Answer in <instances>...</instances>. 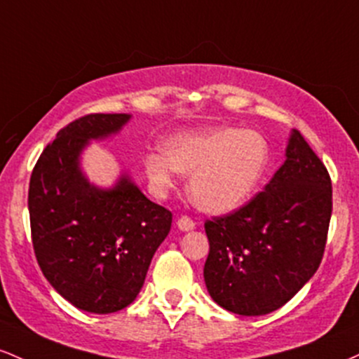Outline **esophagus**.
<instances>
[{"label":"esophagus","mask_w":359,"mask_h":359,"mask_svg":"<svg viewBox=\"0 0 359 359\" xmlns=\"http://www.w3.org/2000/svg\"><path fill=\"white\" fill-rule=\"evenodd\" d=\"M176 225H178L180 231H193V229H195V222H193L190 217L187 215H181Z\"/></svg>","instance_id":"obj_1"}]
</instances>
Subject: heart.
<instances>
[{
    "mask_svg": "<svg viewBox=\"0 0 359 359\" xmlns=\"http://www.w3.org/2000/svg\"><path fill=\"white\" fill-rule=\"evenodd\" d=\"M271 151L256 130L219 127L172 137L163 154H149L144 166L158 188H169L175 171L191 175L190 196L205 212L225 213L252 196L266 175Z\"/></svg>",
    "mask_w": 359,
    "mask_h": 359,
    "instance_id": "obj_1",
    "label": "heart"
}]
</instances>
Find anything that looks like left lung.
Here are the masks:
<instances>
[{
  "label": "left lung",
  "instance_id": "left-lung-1",
  "mask_svg": "<svg viewBox=\"0 0 359 359\" xmlns=\"http://www.w3.org/2000/svg\"><path fill=\"white\" fill-rule=\"evenodd\" d=\"M331 213L327 168L293 130L287 161L264 190L205 222L203 278L213 302L239 316L283 307L319 268Z\"/></svg>",
  "mask_w": 359,
  "mask_h": 359
}]
</instances>
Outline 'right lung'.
Segmentation results:
<instances>
[{"label": "right lung", "mask_w": 359, "mask_h": 359, "mask_svg": "<svg viewBox=\"0 0 359 359\" xmlns=\"http://www.w3.org/2000/svg\"><path fill=\"white\" fill-rule=\"evenodd\" d=\"M126 114H90L60 128L35 164L28 188L30 231L47 281L74 307L111 313L135 300L172 213L122 176L100 190L84 178L79 154L90 139L115 134Z\"/></svg>", "instance_id": "right-lung-1"}]
</instances>
